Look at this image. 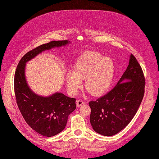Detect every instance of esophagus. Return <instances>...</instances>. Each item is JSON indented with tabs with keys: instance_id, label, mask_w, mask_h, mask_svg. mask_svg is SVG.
I'll use <instances>...</instances> for the list:
<instances>
[{
	"instance_id": "1",
	"label": "esophagus",
	"mask_w": 159,
	"mask_h": 159,
	"mask_svg": "<svg viewBox=\"0 0 159 159\" xmlns=\"http://www.w3.org/2000/svg\"><path fill=\"white\" fill-rule=\"evenodd\" d=\"M84 103V101L81 100V99H79V100L77 101V106H78V107H80L81 105H82Z\"/></svg>"
}]
</instances>
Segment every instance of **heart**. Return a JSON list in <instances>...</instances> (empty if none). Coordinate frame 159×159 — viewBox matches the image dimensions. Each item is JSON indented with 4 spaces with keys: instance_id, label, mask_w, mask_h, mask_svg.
<instances>
[{
    "instance_id": "obj_1",
    "label": "heart",
    "mask_w": 159,
    "mask_h": 159,
    "mask_svg": "<svg viewBox=\"0 0 159 159\" xmlns=\"http://www.w3.org/2000/svg\"><path fill=\"white\" fill-rule=\"evenodd\" d=\"M115 74L113 60L96 52H86L80 56L73 71L66 74V81L69 92L75 95L85 80V88L94 96L103 94L111 84Z\"/></svg>"
}]
</instances>
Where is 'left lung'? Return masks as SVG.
Wrapping results in <instances>:
<instances>
[{"label": "left lung", "mask_w": 159, "mask_h": 159, "mask_svg": "<svg viewBox=\"0 0 159 159\" xmlns=\"http://www.w3.org/2000/svg\"><path fill=\"white\" fill-rule=\"evenodd\" d=\"M145 86L141 67L131 54L127 68L117 85L106 95L89 103L90 123L94 131L109 137L123 130L140 106Z\"/></svg>", "instance_id": "left-lung-1"}]
</instances>
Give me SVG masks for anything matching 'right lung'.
Segmentation results:
<instances>
[{
    "instance_id": "right-lung-1",
    "label": "right lung",
    "mask_w": 159,
    "mask_h": 159,
    "mask_svg": "<svg viewBox=\"0 0 159 159\" xmlns=\"http://www.w3.org/2000/svg\"><path fill=\"white\" fill-rule=\"evenodd\" d=\"M69 43L68 40L52 41L28 52L19 61L14 75V93L22 117L33 130L48 137L54 136L64 129L68 115L76 108L75 99L59 92L48 97L34 93L26 80V63L42 52Z\"/></svg>"
}]
</instances>
